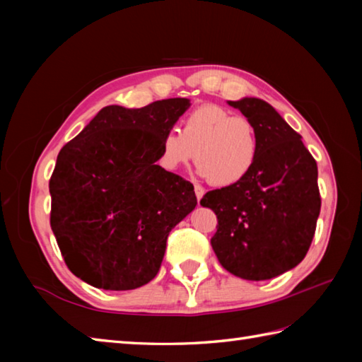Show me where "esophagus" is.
Segmentation results:
<instances>
[{"label": "esophagus", "instance_id": "1", "mask_svg": "<svg viewBox=\"0 0 362 362\" xmlns=\"http://www.w3.org/2000/svg\"><path fill=\"white\" fill-rule=\"evenodd\" d=\"M194 194H196V199L201 201V198L204 196V188L201 185H194Z\"/></svg>", "mask_w": 362, "mask_h": 362}]
</instances>
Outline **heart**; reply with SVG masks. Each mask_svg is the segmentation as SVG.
<instances>
[{
    "mask_svg": "<svg viewBox=\"0 0 362 362\" xmlns=\"http://www.w3.org/2000/svg\"><path fill=\"white\" fill-rule=\"evenodd\" d=\"M260 144L255 126L246 116H235L214 103L194 108L182 121V129L164 134L158 163L175 173L194 159L199 174L216 187L241 183L252 173Z\"/></svg>",
    "mask_w": 362,
    "mask_h": 362,
    "instance_id": "heart-1",
    "label": "heart"
}]
</instances>
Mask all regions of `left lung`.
Masks as SVG:
<instances>
[{"mask_svg":"<svg viewBox=\"0 0 362 362\" xmlns=\"http://www.w3.org/2000/svg\"><path fill=\"white\" fill-rule=\"evenodd\" d=\"M252 122L260 151L238 185L207 192L217 216L211 244L226 272L249 281L279 276L305 259L321 211L317 166L297 134L265 100L228 102Z\"/></svg>","mask_w":362,"mask_h":362,"instance_id":"left-lung-1","label":"left lung"}]
</instances>
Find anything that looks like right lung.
I'll list each match as a JSON object with an SVG mask.
<instances>
[{
	"label": "right lung",
	"mask_w": 362,
	"mask_h": 362,
	"mask_svg": "<svg viewBox=\"0 0 362 362\" xmlns=\"http://www.w3.org/2000/svg\"><path fill=\"white\" fill-rule=\"evenodd\" d=\"M188 99L108 105L65 144L49 180L51 228L70 272L105 291L156 276L170 230L198 204L194 188L158 166L164 134Z\"/></svg>",
	"instance_id": "1"
}]
</instances>
